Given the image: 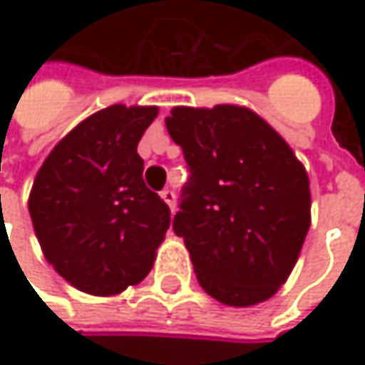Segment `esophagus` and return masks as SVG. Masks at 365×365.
<instances>
[{
  "instance_id": "obj_1",
  "label": "esophagus",
  "mask_w": 365,
  "mask_h": 365,
  "mask_svg": "<svg viewBox=\"0 0 365 365\" xmlns=\"http://www.w3.org/2000/svg\"><path fill=\"white\" fill-rule=\"evenodd\" d=\"M160 198L169 205L171 213H175V192L167 187V190H163V192H160Z\"/></svg>"
}]
</instances>
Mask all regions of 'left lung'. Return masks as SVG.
Returning <instances> with one entry per match:
<instances>
[{
	"label": "left lung",
	"instance_id": "1",
	"mask_svg": "<svg viewBox=\"0 0 365 365\" xmlns=\"http://www.w3.org/2000/svg\"><path fill=\"white\" fill-rule=\"evenodd\" d=\"M165 122L190 169L173 230L200 287L228 307L268 300L294 270L311 228L304 165L243 106H180Z\"/></svg>",
	"mask_w": 365,
	"mask_h": 365
}]
</instances>
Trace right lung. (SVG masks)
Wrapping results in <instances>:
<instances>
[{
	"label": "right lung",
	"instance_id": "1",
	"mask_svg": "<svg viewBox=\"0 0 365 365\" xmlns=\"http://www.w3.org/2000/svg\"><path fill=\"white\" fill-rule=\"evenodd\" d=\"M154 106H110L71 128L39 167L29 215L52 268L76 289L115 296L141 283L171 224L143 183L139 139Z\"/></svg>",
	"mask_w": 365,
	"mask_h": 365
}]
</instances>
